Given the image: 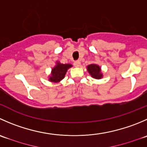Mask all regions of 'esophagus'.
Wrapping results in <instances>:
<instances>
[{"mask_svg": "<svg viewBox=\"0 0 147 147\" xmlns=\"http://www.w3.org/2000/svg\"><path fill=\"white\" fill-rule=\"evenodd\" d=\"M74 65H75V67H80L81 63H80V62L79 60L75 61V62H74Z\"/></svg>", "mask_w": 147, "mask_h": 147, "instance_id": "1", "label": "esophagus"}]
</instances>
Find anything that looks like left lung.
<instances>
[{
	"label": "left lung",
	"instance_id": "8db88e82",
	"mask_svg": "<svg viewBox=\"0 0 147 147\" xmlns=\"http://www.w3.org/2000/svg\"><path fill=\"white\" fill-rule=\"evenodd\" d=\"M88 72L95 79H101L102 78V74L101 72L100 67L95 64H91L87 67Z\"/></svg>",
	"mask_w": 147,
	"mask_h": 147
}]
</instances>
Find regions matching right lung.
<instances>
[{
    "label": "right lung",
    "instance_id": "right-lung-1",
    "mask_svg": "<svg viewBox=\"0 0 147 147\" xmlns=\"http://www.w3.org/2000/svg\"><path fill=\"white\" fill-rule=\"evenodd\" d=\"M72 67V65L70 64H61L57 62V65L52 68L49 80L52 82H59L65 78L67 69Z\"/></svg>",
    "mask_w": 147,
    "mask_h": 147
}]
</instances>
